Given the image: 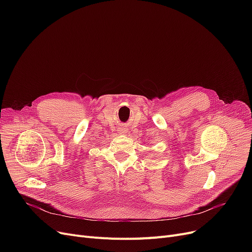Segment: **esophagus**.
Here are the masks:
<instances>
[{"mask_svg":"<svg viewBox=\"0 0 252 252\" xmlns=\"http://www.w3.org/2000/svg\"><path fill=\"white\" fill-rule=\"evenodd\" d=\"M119 133L126 134V128H121V129H119Z\"/></svg>","mask_w":252,"mask_h":252,"instance_id":"34e87169","label":"esophagus"}]
</instances>
